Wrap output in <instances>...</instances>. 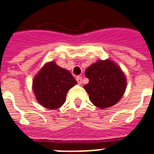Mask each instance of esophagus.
I'll list each match as a JSON object with an SVG mask.
<instances>
[{
    "mask_svg": "<svg viewBox=\"0 0 154 154\" xmlns=\"http://www.w3.org/2000/svg\"><path fill=\"white\" fill-rule=\"evenodd\" d=\"M76 80H77V82L79 84H82V76H77V77H76Z\"/></svg>",
    "mask_w": 154,
    "mask_h": 154,
    "instance_id": "esophagus-1",
    "label": "esophagus"
}]
</instances>
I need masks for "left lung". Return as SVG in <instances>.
<instances>
[{
	"label": "left lung",
	"mask_w": 154,
	"mask_h": 154,
	"mask_svg": "<svg viewBox=\"0 0 154 154\" xmlns=\"http://www.w3.org/2000/svg\"><path fill=\"white\" fill-rule=\"evenodd\" d=\"M89 83L84 88L90 100L100 109L114 105L126 90V77L120 68L110 60H100L86 70Z\"/></svg>",
	"instance_id": "1"
}]
</instances>
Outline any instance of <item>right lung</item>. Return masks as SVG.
Returning <instances> with one entry per match:
<instances>
[{
    "label": "right lung",
    "instance_id": "1",
    "mask_svg": "<svg viewBox=\"0 0 154 154\" xmlns=\"http://www.w3.org/2000/svg\"><path fill=\"white\" fill-rule=\"evenodd\" d=\"M77 84L72 74L54 62L46 63L32 83L37 101L47 109H55L64 103L68 90Z\"/></svg>",
    "mask_w": 154,
    "mask_h": 154
}]
</instances>
